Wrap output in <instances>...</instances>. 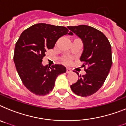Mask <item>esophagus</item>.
Returning <instances> with one entry per match:
<instances>
[{
	"instance_id": "34e87169",
	"label": "esophagus",
	"mask_w": 126,
	"mask_h": 126,
	"mask_svg": "<svg viewBox=\"0 0 126 126\" xmlns=\"http://www.w3.org/2000/svg\"><path fill=\"white\" fill-rule=\"evenodd\" d=\"M70 72H72V70L69 68H66V73L68 74V73H70Z\"/></svg>"
}]
</instances>
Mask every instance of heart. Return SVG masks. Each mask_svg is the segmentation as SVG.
<instances>
[{"mask_svg":"<svg viewBox=\"0 0 126 126\" xmlns=\"http://www.w3.org/2000/svg\"><path fill=\"white\" fill-rule=\"evenodd\" d=\"M65 61H66V63H68V62H70V60L68 58H66V59H65Z\"/></svg>","mask_w":126,"mask_h":126,"instance_id":"1","label":"heart"}]
</instances>
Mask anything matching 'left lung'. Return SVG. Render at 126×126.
Segmentation results:
<instances>
[{
  "mask_svg": "<svg viewBox=\"0 0 126 126\" xmlns=\"http://www.w3.org/2000/svg\"><path fill=\"white\" fill-rule=\"evenodd\" d=\"M68 29L81 38L83 43L80 57L86 74L79 76L78 81L70 86L74 94L87 97L95 94L104 84L112 65L111 47L104 34L86 25L68 26Z\"/></svg>",
  "mask_w": 126,
  "mask_h": 126,
  "instance_id": "8db88e82",
  "label": "left lung"
}]
</instances>
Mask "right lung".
<instances>
[{
    "instance_id": "obj_1",
    "label": "right lung",
    "mask_w": 126,
    "mask_h": 126,
    "mask_svg": "<svg viewBox=\"0 0 126 126\" xmlns=\"http://www.w3.org/2000/svg\"><path fill=\"white\" fill-rule=\"evenodd\" d=\"M65 34L73 33L63 26L40 23L23 31L16 43L13 58L16 68L24 86L34 94H49L57 77L66 72L62 65L50 67L42 63L47 49L53 48L57 40Z\"/></svg>"
}]
</instances>
